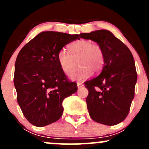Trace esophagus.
<instances>
[{
    "label": "esophagus",
    "instance_id": "34e87169",
    "mask_svg": "<svg viewBox=\"0 0 149 149\" xmlns=\"http://www.w3.org/2000/svg\"><path fill=\"white\" fill-rule=\"evenodd\" d=\"M77 85H78V88H82V87L83 86V83H81V82H78V83H77Z\"/></svg>",
    "mask_w": 149,
    "mask_h": 149
}]
</instances>
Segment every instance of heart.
Returning a JSON list of instances; mask_svg holds the SVG:
<instances>
[{
    "label": "heart",
    "instance_id": "obj_1",
    "mask_svg": "<svg viewBox=\"0 0 149 149\" xmlns=\"http://www.w3.org/2000/svg\"><path fill=\"white\" fill-rule=\"evenodd\" d=\"M69 53L61 49L57 53V61L61 69L69 75L75 68L77 62L80 66L70 76L73 80H84L95 72H100L105 63V55L102 47L90 40L82 39L69 47Z\"/></svg>",
    "mask_w": 149,
    "mask_h": 149
}]
</instances>
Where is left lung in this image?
Here are the masks:
<instances>
[{
	"instance_id": "obj_1",
	"label": "left lung",
	"mask_w": 149,
	"mask_h": 149,
	"mask_svg": "<svg viewBox=\"0 0 149 149\" xmlns=\"http://www.w3.org/2000/svg\"><path fill=\"white\" fill-rule=\"evenodd\" d=\"M79 36L97 42L105 55L100 74L85 83L89 92L86 102L90 118L106 125L118 124L127 116L134 97L137 73L132 52L108 30Z\"/></svg>"
}]
</instances>
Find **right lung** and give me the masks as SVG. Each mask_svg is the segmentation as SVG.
Wrapping results in <instances>:
<instances>
[{
	"mask_svg": "<svg viewBox=\"0 0 149 149\" xmlns=\"http://www.w3.org/2000/svg\"><path fill=\"white\" fill-rule=\"evenodd\" d=\"M78 34L43 31L22 47L15 61L14 85L24 116L36 127L56 122L62 115L63 100L78 90L57 61L65 45L79 40Z\"/></svg>",
	"mask_w": 149,
	"mask_h": 149,
	"instance_id": "right-lung-1",
	"label": "right lung"
}]
</instances>
